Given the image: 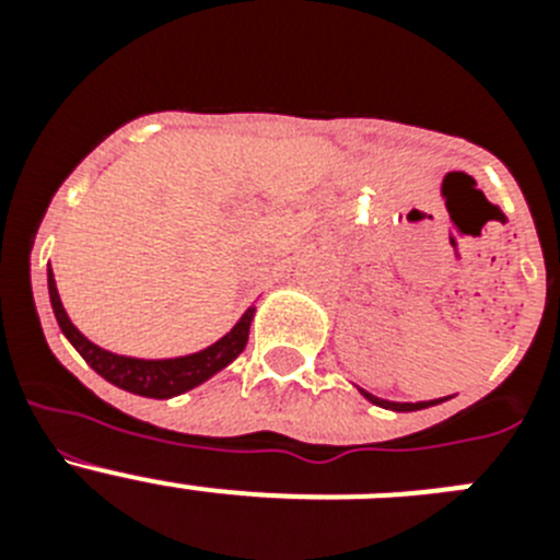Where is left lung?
<instances>
[{
  "label": "left lung",
  "instance_id": "8db88e82",
  "mask_svg": "<svg viewBox=\"0 0 560 560\" xmlns=\"http://www.w3.org/2000/svg\"><path fill=\"white\" fill-rule=\"evenodd\" d=\"M361 395H364V398H368L370 404H375V407L393 409V412H415V409H427V407H434V404H440V400H446V398H440V400H418V404H395V400L375 398V395L364 393V389H361Z\"/></svg>",
  "mask_w": 560,
  "mask_h": 560
}]
</instances>
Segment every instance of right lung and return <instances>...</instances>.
Returning <instances> with one entry per match:
<instances>
[{"instance_id": "1", "label": "right lung", "mask_w": 560, "mask_h": 560, "mask_svg": "<svg viewBox=\"0 0 560 560\" xmlns=\"http://www.w3.org/2000/svg\"><path fill=\"white\" fill-rule=\"evenodd\" d=\"M47 285L49 303H52V311H56V319L58 325H61L63 336L75 345V350L86 359L89 368L95 370L97 375H103V378H106L108 384H114V387H120L133 395H142V398H173V395H182L187 393V389L199 387V384H205L210 375L224 370L226 364H230L232 359H237L241 350L246 348L252 316H255V308H249L241 319H237L235 328H232L224 339H219L215 345H210V348L199 350V353L160 361L128 359V355L108 353V350L92 345L75 325L69 323L67 311H63L61 305V296H58L52 269L47 271Z\"/></svg>"}]
</instances>
